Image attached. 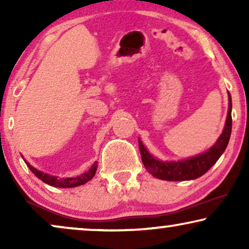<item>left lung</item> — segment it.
<instances>
[{
    "label": "left lung",
    "mask_w": 249,
    "mask_h": 249,
    "mask_svg": "<svg viewBox=\"0 0 249 249\" xmlns=\"http://www.w3.org/2000/svg\"><path fill=\"white\" fill-rule=\"evenodd\" d=\"M229 98V108H228L227 120L224 124L222 134L217 138L212 147H210L206 152L200 153L198 155L178 161H162L155 156H153L148 149L145 147L142 142L138 138L139 151H141L142 161L145 169L155 178L166 180V181H185V180H194L202 177L212 166L215 164L220 156L226 151L228 142H229L231 128H232V119H231V103L230 93L228 91Z\"/></svg>",
    "instance_id": "obj_1"
}]
</instances>
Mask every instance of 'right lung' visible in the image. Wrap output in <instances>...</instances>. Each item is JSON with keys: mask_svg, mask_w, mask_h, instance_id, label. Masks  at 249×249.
Listing matches in <instances>:
<instances>
[{"mask_svg": "<svg viewBox=\"0 0 249 249\" xmlns=\"http://www.w3.org/2000/svg\"><path fill=\"white\" fill-rule=\"evenodd\" d=\"M25 162L27 166L30 169V171H32L37 178L42 180L43 182L47 183V185L57 187V188H73V187L84 185V183H86L89 181V180L93 179V177L95 176V173H96V170H97V162H95L94 164L90 166L88 171L81 173L80 176L73 177V178H59V177L56 176H51L49 173L39 171V170H37L36 168H34V166L30 165L26 160Z\"/></svg>", "mask_w": 249, "mask_h": 249, "instance_id": "obj_1", "label": "right lung"}]
</instances>
